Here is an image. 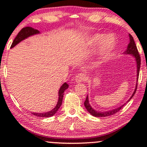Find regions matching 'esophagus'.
Segmentation results:
<instances>
[{
  "instance_id": "1",
  "label": "esophagus",
  "mask_w": 147,
  "mask_h": 147,
  "mask_svg": "<svg viewBox=\"0 0 147 147\" xmlns=\"http://www.w3.org/2000/svg\"><path fill=\"white\" fill-rule=\"evenodd\" d=\"M87 79L86 75L84 73H79L75 77V82L77 83H79V82H84Z\"/></svg>"
}]
</instances>
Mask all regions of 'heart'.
Here are the masks:
<instances>
[{
  "label": "heart",
  "mask_w": 147,
  "mask_h": 147,
  "mask_svg": "<svg viewBox=\"0 0 147 147\" xmlns=\"http://www.w3.org/2000/svg\"><path fill=\"white\" fill-rule=\"evenodd\" d=\"M104 38L103 34H95L92 36L90 39V45L92 46H96L98 45L102 41ZM116 43V38L113 34H110L107 36L103 40L102 45L100 47V52L102 55H106V54L110 52L113 48H114Z\"/></svg>",
  "instance_id": "obj_1"
}]
</instances>
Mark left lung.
Returning a JSON list of instances; mask_svg holds the SVG:
<instances>
[{"mask_svg": "<svg viewBox=\"0 0 147 147\" xmlns=\"http://www.w3.org/2000/svg\"><path fill=\"white\" fill-rule=\"evenodd\" d=\"M129 38H130V42L127 46V49L124 53L125 54H128V55H131L132 56H133L135 57L136 61V64H137V82L138 80V76H139V72H140V63H141V59H140V56L139 55V52H138L137 46H136V43H135L134 39H133V36H131V34H129ZM137 86H138V83H136V89H135L134 92L131 95V97H130V99L128 100V102H129L131 100V99L134 96L135 93H136V91L137 90ZM126 104V103H125ZM125 104H123L119 107L117 108V109H113V110H110L109 111H104V112H101L99 111L98 112L97 111L94 110L92 107H91L90 104H89V101H88V97H86V99L85 102H84V106H85L86 109H87L88 112L90 113V115H92V116L94 117H108V116H110V115H113L115 114L116 113H117L118 111L120 110L125 105Z\"/></svg>", "mask_w": 147, "mask_h": 147, "instance_id": "1", "label": "left lung"}]
</instances>
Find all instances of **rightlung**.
Returning <instances> with one entry per match:
<instances>
[{"instance_id": "right-lung-1", "label": "right lung", "mask_w": 147, "mask_h": 147, "mask_svg": "<svg viewBox=\"0 0 147 147\" xmlns=\"http://www.w3.org/2000/svg\"><path fill=\"white\" fill-rule=\"evenodd\" d=\"M38 33H40V32L38 31V30L34 29V28H31V27H25V28H23V29H21V31L18 32L17 36H16V38H14V41H13L12 44L11 45V48H14L15 45H17L18 43H20V42L23 41V40L25 39V38H27L28 37L36 34ZM68 88V84L67 83H64L63 85L61 86L59 90V99L58 102H57V104L52 110L46 113H32V114L36 116V117H52V115H54L56 113L57 111L59 110L60 106H61L64 91L66 90Z\"/></svg>"}]
</instances>
